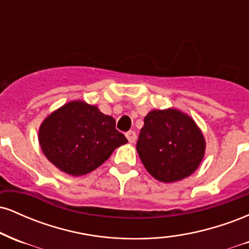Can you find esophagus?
Segmentation results:
<instances>
[{"label": "esophagus", "mask_w": 249, "mask_h": 249, "mask_svg": "<svg viewBox=\"0 0 249 249\" xmlns=\"http://www.w3.org/2000/svg\"><path fill=\"white\" fill-rule=\"evenodd\" d=\"M126 138H127L128 142L133 144V142H136V139H137V134H136V132H134V131H128V132H126Z\"/></svg>", "instance_id": "esophagus-1"}]
</instances>
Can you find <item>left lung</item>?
Wrapping results in <instances>:
<instances>
[{"mask_svg": "<svg viewBox=\"0 0 249 249\" xmlns=\"http://www.w3.org/2000/svg\"><path fill=\"white\" fill-rule=\"evenodd\" d=\"M205 147L196 122L176 108L150 111L137 142V152L147 172L162 182L190 177L204 158Z\"/></svg>", "mask_w": 249, "mask_h": 249, "instance_id": "8db88e82", "label": "left lung"}]
</instances>
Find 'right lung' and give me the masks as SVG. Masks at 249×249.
I'll return each mask as SVG.
<instances>
[{
	"label": "right lung",
	"mask_w": 249,
	"mask_h": 249,
	"mask_svg": "<svg viewBox=\"0 0 249 249\" xmlns=\"http://www.w3.org/2000/svg\"><path fill=\"white\" fill-rule=\"evenodd\" d=\"M38 141L48 160L73 177L92 172L127 142L112 117L82 101L69 102L50 113L39 126Z\"/></svg>",
	"instance_id": "right-lung-1"
}]
</instances>
